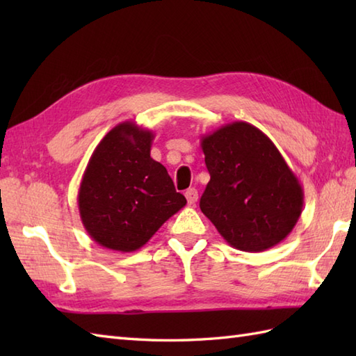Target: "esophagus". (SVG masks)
I'll use <instances>...</instances> for the list:
<instances>
[{
  "label": "esophagus",
  "instance_id": "esophagus-1",
  "mask_svg": "<svg viewBox=\"0 0 356 356\" xmlns=\"http://www.w3.org/2000/svg\"><path fill=\"white\" fill-rule=\"evenodd\" d=\"M185 197H186V202L190 203V205H194V203L197 202V197H199L197 190H195V188H190V190H186Z\"/></svg>",
  "mask_w": 356,
  "mask_h": 356
}]
</instances>
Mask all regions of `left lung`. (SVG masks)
Listing matches in <instances>:
<instances>
[{"label":"left lung","mask_w":356,"mask_h":356,"mask_svg":"<svg viewBox=\"0 0 356 356\" xmlns=\"http://www.w3.org/2000/svg\"><path fill=\"white\" fill-rule=\"evenodd\" d=\"M202 149L211 179L200 209L232 248L261 252L289 236L305 193L266 134L237 120L203 136Z\"/></svg>","instance_id":"8db88e82"}]
</instances>
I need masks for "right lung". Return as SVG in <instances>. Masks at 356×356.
Segmentation results:
<instances>
[{"label":"right lung","instance_id":"obj_1","mask_svg":"<svg viewBox=\"0 0 356 356\" xmlns=\"http://www.w3.org/2000/svg\"><path fill=\"white\" fill-rule=\"evenodd\" d=\"M153 139V131L127 120L111 128L90 157L78 207L97 245L133 252L186 205L165 166L149 156Z\"/></svg>","mask_w":356,"mask_h":356}]
</instances>
